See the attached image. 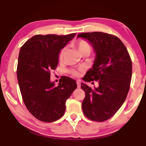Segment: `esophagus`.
<instances>
[{"mask_svg":"<svg viewBox=\"0 0 146 146\" xmlns=\"http://www.w3.org/2000/svg\"><path fill=\"white\" fill-rule=\"evenodd\" d=\"M77 86H78V88H80V86H81V84H80V80L77 81Z\"/></svg>","mask_w":146,"mask_h":146,"instance_id":"obj_1","label":"esophagus"}]
</instances>
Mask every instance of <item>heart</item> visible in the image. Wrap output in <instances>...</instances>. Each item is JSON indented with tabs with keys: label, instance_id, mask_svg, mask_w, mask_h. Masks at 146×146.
Listing matches in <instances>:
<instances>
[{
	"label": "heart",
	"instance_id": "b5f03b06",
	"mask_svg": "<svg viewBox=\"0 0 146 146\" xmlns=\"http://www.w3.org/2000/svg\"><path fill=\"white\" fill-rule=\"evenodd\" d=\"M78 50L80 51V52L84 51V50H86V49H89L90 50V46L89 44V43L86 40H81L78 42ZM65 53V48H63L62 49V51H60V59H62ZM84 71V68H79L78 69H70L69 70V73L70 74H71L73 76L75 77H78L80 76V72L83 71Z\"/></svg>",
	"mask_w": 146,
	"mask_h": 146
}]
</instances>
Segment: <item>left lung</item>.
Wrapping results in <instances>:
<instances>
[{
    "instance_id": "left-lung-1",
    "label": "left lung",
    "mask_w": 146,
    "mask_h": 146,
    "mask_svg": "<svg viewBox=\"0 0 146 146\" xmlns=\"http://www.w3.org/2000/svg\"><path fill=\"white\" fill-rule=\"evenodd\" d=\"M88 40L96 53L93 68L86 72L85 82L98 81V88L81 84L85 92L82 104L84 114L92 121L108 120L126 99L132 78V60L128 50L117 36L103 32L79 33Z\"/></svg>"
}]
</instances>
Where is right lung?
I'll return each instance as SVG.
<instances>
[{"label": "right lung", "mask_w": 146, "mask_h": 146, "mask_svg": "<svg viewBox=\"0 0 146 146\" xmlns=\"http://www.w3.org/2000/svg\"><path fill=\"white\" fill-rule=\"evenodd\" d=\"M75 36L36 35L20 50L17 78L22 98L29 113L40 121L53 122L61 118L66 100L77 88L75 80L69 77L62 76L58 86L50 80L60 50Z\"/></svg>", "instance_id": "add662e5"}]
</instances>
